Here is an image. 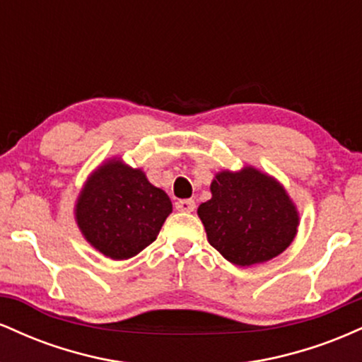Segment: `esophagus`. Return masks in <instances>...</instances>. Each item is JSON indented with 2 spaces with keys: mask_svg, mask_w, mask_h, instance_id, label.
<instances>
[{
  "mask_svg": "<svg viewBox=\"0 0 362 362\" xmlns=\"http://www.w3.org/2000/svg\"><path fill=\"white\" fill-rule=\"evenodd\" d=\"M175 207L177 211H180V213H192L195 209V202L192 199H182V201L175 202Z\"/></svg>",
  "mask_w": 362,
  "mask_h": 362,
  "instance_id": "34e87169",
  "label": "esophagus"
}]
</instances>
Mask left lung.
<instances>
[{
	"mask_svg": "<svg viewBox=\"0 0 362 362\" xmlns=\"http://www.w3.org/2000/svg\"><path fill=\"white\" fill-rule=\"evenodd\" d=\"M213 197L199 206L207 242L231 264L248 267L282 253L293 243L300 213L281 182L243 167L221 170L211 182Z\"/></svg>",
	"mask_w": 362,
	"mask_h": 362,
	"instance_id": "obj_1",
	"label": "left lung"
}]
</instances>
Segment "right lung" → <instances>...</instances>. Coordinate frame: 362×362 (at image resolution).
<instances>
[{
  "instance_id": "obj_1",
  "label": "right lung",
  "mask_w": 362,
  "mask_h": 362,
  "mask_svg": "<svg viewBox=\"0 0 362 362\" xmlns=\"http://www.w3.org/2000/svg\"><path fill=\"white\" fill-rule=\"evenodd\" d=\"M172 213L167 192L120 158L103 161L78 194L74 219L95 250L127 260L151 245Z\"/></svg>"
}]
</instances>
